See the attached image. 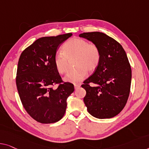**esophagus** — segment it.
Segmentation results:
<instances>
[{"label": "esophagus", "instance_id": "obj_1", "mask_svg": "<svg viewBox=\"0 0 149 149\" xmlns=\"http://www.w3.org/2000/svg\"><path fill=\"white\" fill-rule=\"evenodd\" d=\"M80 86H81V84H74V88H75V89L79 88V87H80Z\"/></svg>", "mask_w": 149, "mask_h": 149}]
</instances>
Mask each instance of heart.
<instances>
[{
  "label": "heart",
  "mask_w": 149,
  "mask_h": 149,
  "mask_svg": "<svg viewBox=\"0 0 149 149\" xmlns=\"http://www.w3.org/2000/svg\"><path fill=\"white\" fill-rule=\"evenodd\" d=\"M62 52L56 53L53 59L59 74L67 72L70 61L75 59L74 65L76 68L70 71L64 77V80L70 83L76 84L83 80L87 71L90 73L94 72L100 61V52L97 45L83 39L69 40L62 47Z\"/></svg>",
  "instance_id": "1"
}]
</instances>
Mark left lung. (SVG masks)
Wrapping results in <instances>:
<instances>
[{
  "mask_svg": "<svg viewBox=\"0 0 149 149\" xmlns=\"http://www.w3.org/2000/svg\"><path fill=\"white\" fill-rule=\"evenodd\" d=\"M79 36L92 42L100 52L98 66L81 85L86 91L84 102L92 116L111 118L123 110L129 96L132 71L127 55L118 42L103 33ZM90 83L95 85L90 86Z\"/></svg>",
  "mask_w": 149,
  "mask_h": 149,
  "instance_id": "left-lung-1",
  "label": "left lung"
}]
</instances>
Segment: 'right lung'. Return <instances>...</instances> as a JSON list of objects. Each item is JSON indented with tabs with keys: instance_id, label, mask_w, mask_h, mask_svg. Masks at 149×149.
<instances>
[{
	"instance_id": "add662e5",
	"label": "right lung",
	"mask_w": 149,
	"mask_h": 149,
	"mask_svg": "<svg viewBox=\"0 0 149 149\" xmlns=\"http://www.w3.org/2000/svg\"><path fill=\"white\" fill-rule=\"evenodd\" d=\"M72 33L37 39L22 52L18 62L16 84L23 107L33 119L43 124L54 123L63 118L67 99L74 91L69 82H62L54 65V56L61 44Z\"/></svg>"
}]
</instances>
